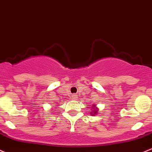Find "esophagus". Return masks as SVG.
<instances>
[{
  "label": "esophagus",
  "instance_id": "esophagus-1",
  "mask_svg": "<svg viewBox=\"0 0 152 152\" xmlns=\"http://www.w3.org/2000/svg\"><path fill=\"white\" fill-rule=\"evenodd\" d=\"M73 99L76 98V97H77V95H73Z\"/></svg>",
  "mask_w": 152,
  "mask_h": 152
}]
</instances>
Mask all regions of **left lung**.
<instances>
[{
	"instance_id": "8db88e82",
	"label": "left lung",
	"mask_w": 152,
	"mask_h": 152,
	"mask_svg": "<svg viewBox=\"0 0 152 152\" xmlns=\"http://www.w3.org/2000/svg\"><path fill=\"white\" fill-rule=\"evenodd\" d=\"M93 106H95V105H93ZM96 114V111H95V112H94V114ZM94 114H92V115H94Z\"/></svg>"
}]
</instances>
